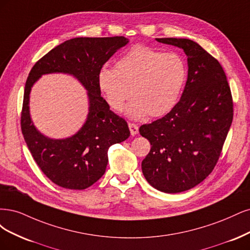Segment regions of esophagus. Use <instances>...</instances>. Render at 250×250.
Instances as JSON below:
<instances>
[{
	"label": "esophagus",
	"mask_w": 250,
	"mask_h": 250,
	"mask_svg": "<svg viewBox=\"0 0 250 250\" xmlns=\"http://www.w3.org/2000/svg\"><path fill=\"white\" fill-rule=\"evenodd\" d=\"M128 128H130V132H131V135H132V136L137 135V134H138V132H139L138 125H135V124H132V123L128 124Z\"/></svg>",
	"instance_id": "esophagus-1"
}]
</instances>
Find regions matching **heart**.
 I'll return each mask as SVG.
<instances>
[{"label":"heart","mask_w":250,"mask_h":250,"mask_svg":"<svg viewBox=\"0 0 250 250\" xmlns=\"http://www.w3.org/2000/svg\"><path fill=\"white\" fill-rule=\"evenodd\" d=\"M186 79V64L178 54L135 45L117 60L115 68L104 65L100 69L98 84L114 111L122 110L131 95L133 100L125 114L131 119H141L171 111Z\"/></svg>","instance_id":"b5f03b06"}]
</instances>
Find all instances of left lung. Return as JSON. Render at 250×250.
I'll return each mask as SVG.
<instances>
[{
    "instance_id": "obj_1",
    "label": "left lung",
    "mask_w": 250,
    "mask_h": 250,
    "mask_svg": "<svg viewBox=\"0 0 250 250\" xmlns=\"http://www.w3.org/2000/svg\"><path fill=\"white\" fill-rule=\"evenodd\" d=\"M182 49L188 78L180 102L164 117L140 126L150 143L142 172L165 193L189 190L212 172L232 122V99L220 63L186 38H156Z\"/></svg>"
}]
</instances>
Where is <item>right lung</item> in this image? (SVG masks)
Wrapping results in <instances>:
<instances>
[{
  "mask_svg": "<svg viewBox=\"0 0 250 250\" xmlns=\"http://www.w3.org/2000/svg\"><path fill=\"white\" fill-rule=\"evenodd\" d=\"M127 42L124 36L72 38L44 55L30 71L23 93L21 133L39 168L62 188L90 187L106 171L109 147L130 137L126 122L110 110L98 84L100 69ZM49 73L72 75L87 90V118L83 127L67 139L46 137L37 130L29 115L31 87L40 76Z\"/></svg>",
  "mask_w": 250,
  "mask_h": 250,
  "instance_id": "obj_1",
  "label": "right lung"
}]
</instances>
